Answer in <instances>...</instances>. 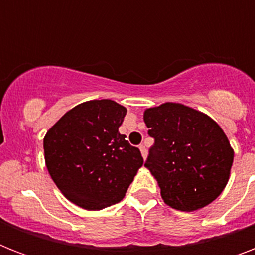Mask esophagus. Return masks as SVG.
<instances>
[{"label":"esophagus","mask_w":255,"mask_h":255,"mask_svg":"<svg viewBox=\"0 0 255 255\" xmlns=\"http://www.w3.org/2000/svg\"><path fill=\"white\" fill-rule=\"evenodd\" d=\"M139 148H140V152H141V156H143V159L145 160V157H147V149H145V145L141 144Z\"/></svg>","instance_id":"34e87169"}]
</instances>
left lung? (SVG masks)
I'll use <instances>...</instances> for the list:
<instances>
[{
  "label": "left lung",
  "instance_id": "8db88e82",
  "mask_svg": "<svg viewBox=\"0 0 255 255\" xmlns=\"http://www.w3.org/2000/svg\"><path fill=\"white\" fill-rule=\"evenodd\" d=\"M144 123L155 139L144 167L164 202L181 212L213 202L229 181L234 157L222 128L204 112L172 102L147 108Z\"/></svg>",
  "mask_w": 255,
  "mask_h": 255
}]
</instances>
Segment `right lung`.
<instances>
[{"label": "right lung", "instance_id": "right-lung-1", "mask_svg": "<svg viewBox=\"0 0 255 255\" xmlns=\"http://www.w3.org/2000/svg\"><path fill=\"white\" fill-rule=\"evenodd\" d=\"M127 108L88 100L67 111L43 139L46 167L67 200L100 210L123 200L144 160L120 135Z\"/></svg>", "mask_w": 255, "mask_h": 255}]
</instances>
